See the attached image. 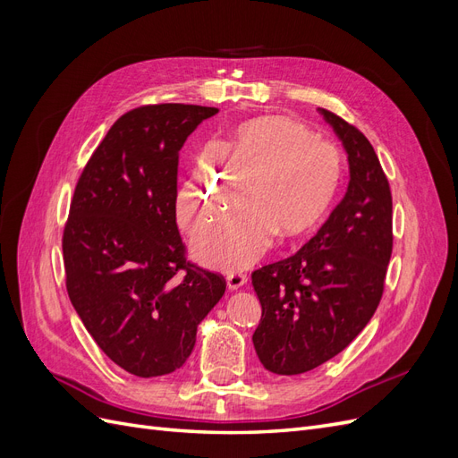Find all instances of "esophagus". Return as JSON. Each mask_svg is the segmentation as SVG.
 Wrapping results in <instances>:
<instances>
[{
	"label": "esophagus",
	"instance_id": "esophagus-1",
	"mask_svg": "<svg viewBox=\"0 0 458 458\" xmlns=\"http://www.w3.org/2000/svg\"><path fill=\"white\" fill-rule=\"evenodd\" d=\"M246 281H248V276L242 271H231V273H227V286H229V290H237V288L244 286Z\"/></svg>",
	"mask_w": 458,
	"mask_h": 458
}]
</instances>
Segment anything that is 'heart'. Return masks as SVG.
Masks as SVG:
<instances>
[{
  "mask_svg": "<svg viewBox=\"0 0 458 458\" xmlns=\"http://www.w3.org/2000/svg\"><path fill=\"white\" fill-rule=\"evenodd\" d=\"M340 148L286 116L244 122L227 141L199 160L177 197L179 224L195 231L219 214L246 183L248 197L192 239L206 266L242 269L258 259L273 234L293 242L330 212L342 187Z\"/></svg>",
  "mask_w": 458,
  "mask_h": 458,
  "instance_id": "heart-1",
  "label": "heart"
}]
</instances>
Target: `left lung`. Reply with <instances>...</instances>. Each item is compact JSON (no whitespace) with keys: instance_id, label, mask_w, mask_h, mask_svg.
<instances>
[{"instance_id":"8db88e82","label":"left lung","mask_w":458,"mask_h":458,"mask_svg":"<svg viewBox=\"0 0 458 458\" xmlns=\"http://www.w3.org/2000/svg\"><path fill=\"white\" fill-rule=\"evenodd\" d=\"M321 110L348 152L350 185L300 250L252 273L261 318L252 342L275 374H301L348 348L377 311L392 258V191L367 137Z\"/></svg>"}]
</instances>
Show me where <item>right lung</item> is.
Masks as SVG:
<instances>
[{
	"instance_id": "add662e5",
	"label": "right lung",
	"mask_w": 458,
	"mask_h": 458,
	"mask_svg": "<svg viewBox=\"0 0 458 458\" xmlns=\"http://www.w3.org/2000/svg\"><path fill=\"white\" fill-rule=\"evenodd\" d=\"M214 106L122 114L81 172L63 231L66 293L108 359L135 377L183 367L224 275L187 259L175 224L179 150Z\"/></svg>"
}]
</instances>
